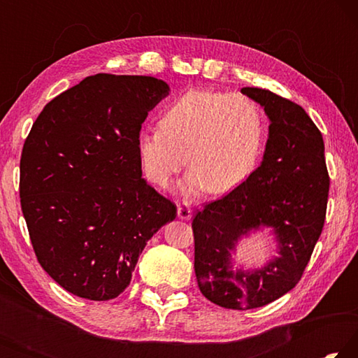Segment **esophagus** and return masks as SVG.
I'll list each match as a JSON object with an SVG mask.
<instances>
[{
  "label": "esophagus",
  "mask_w": 358,
  "mask_h": 358,
  "mask_svg": "<svg viewBox=\"0 0 358 358\" xmlns=\"http://www.w3.org/2000/svg\"><path fill=\"white\" fill-rule=\"evenodd\" d=\"M178 217L180 220H185V221H189L191 216H192V210L187 207V205H178Z\"/></svg>",
  "instance_id": "esophagus-1"
}]
</instances>
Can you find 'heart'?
Segmentation results:
<instances>
[{"mask_svg":"<svg viewBox=\"0 0 358 358\" xmlns=\"http://www.w3.org/2000/svg\"><path fill=\"white\" fill-rule=\"evenodd\" d=\"M161 129L137 137V155L150 183L166 187L186 164V196L226 194L250 177L264 143V117L252 99L192 90L162 113Z\"/></svg>","mask_w":358,"mask_h":358,"instance_id":"1","label":"heart"}]
</instances>
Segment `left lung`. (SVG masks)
I'll return each mask as SVG.
<instances>
[{"label":"left lung","mask_w":358,"mask_h":358,"mask_svg":"<svg viewBox=\"0 0 358 358\" xmlns=\"http://www.w3.org/2000/svg\"><path fill=\"white\" fill-rule=\"evenodd\" d=\"M241 93L270 120L262 164L192 220L194 270L205 299L227 310H251L295 287L322 234L330 178L324 138L303 108L268 90ZM274 229L278 253L257 271H232L229 252L241 236Z\"/></svg>","instance_id":"left-lung-1"}]
</instances>
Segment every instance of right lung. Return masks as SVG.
<instances>
[{"label":"right lung","instance_id":"1","mask_svg":"<svg viewBox=\"0 0 358 358\" xmlns=\"http://www.w3.org/2000/svg\"><path fill=\"white\" fill-rule=\"evenodd\" d=\"M169 92L155 77L96 74L48 102L29 131L22 211L41 266L71 294L118 296L147 241L177 216L137 155L142 123Z\"/></svg>","mask_w":358,"mask_h":358}]
</instances>
